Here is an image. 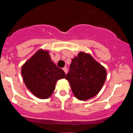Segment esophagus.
I'll return each instance as SVG.
<instances>
[{"label":"esophagus","instance_id":"1","mask_svg":"<svg viewBox=\"0 0 133 133\" xmlns=\"http://www.w3.org/2000/svg\"><path fill=\"white\" fill-rule=\"evenodd\" d=\"M63 70H64V72H65V74L67 73V72H68L67 68H66V67H64V68H63Z\"/></svg>","mask_w":133,"mask_h":133}]
</instances>
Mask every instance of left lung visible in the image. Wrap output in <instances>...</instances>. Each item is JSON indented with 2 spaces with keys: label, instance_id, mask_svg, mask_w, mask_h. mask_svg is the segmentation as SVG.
Wrapping results in <instances>:
<instances>
[{
  "label": "left lung",
  "instance_id": "obj_1",
  "mask_svg": "<svg viewBox=\"0 0 133 133\" xmlns=\"http://www.w3.org/2000/svg\"><path fill=\"white\" fill-rule=\"evenodd\" d=\"M75 97L86 101L97 95L107 78V70L91 55L80 52L75 56L66 76Z\"/></svg>",
  "mask_w": 133,
  "mask_h": 133
}]
</instances>
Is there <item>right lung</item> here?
I'll list each match as a JSON object with an SVG mask.
<instances>
[{"label":"right lung","mask_w":133,"mask_h":133,"mask_svg":"<svg viewBox=\"0 0 133 133\" xmlns=\"http://www.w3.org/2000/svg\"><path fill=\"white\" fill-rule=\"evenodd\" d=\"M21 75L27 89L41 99L49 98L56 82L66 76L51 60L49 51L43 49H39L23 64Z\"/></svg>","instance_id":"add662e5"}]
</instances>
